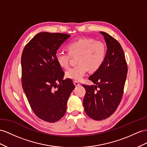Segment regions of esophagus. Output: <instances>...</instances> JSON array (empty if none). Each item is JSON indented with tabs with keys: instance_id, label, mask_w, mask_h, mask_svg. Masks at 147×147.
Listing matches in <instances>:
<instances>
[{
	"instance_id": "1",
	"label": "esophagus",
	"mask_w": 147,
	"mask_h": 147,
	"mask_svg": "<svg viewBox=\"0 0 147 147\" xmlns=\"http://www.w3.org/2000/svg\"><path fill=\"white\" fill-rule=\"evenodd\" d=\"M74 85L76 86H79L80 85V82H79L77 81H74Z\"/></svg>"
}]
</instances>
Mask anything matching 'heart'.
I'll list each match as a JSON object with an SVG mask.
<instances>
[{
    "label": "heart",
    "instance_id": "heart-1",
    "mask_svg": "<svg viewBox=\"0 0 147 147\" xmlns=\"http://www.w3.org/2000/svg\"><path fill=\"white\" fill-rule=\"evenodd\" d=\"M66 48L68 53L56 51L55 58L60 66L67 69L71 56H76L78 65L66 72L67 78L75 81L81 80L88 69L91 71L98 69L103 64L107 53L106 45L104 42L91 38H80L71 41Z\"/></svg>",
    "mask_w": 147,
    "mask_h": 147
}]
</instances>
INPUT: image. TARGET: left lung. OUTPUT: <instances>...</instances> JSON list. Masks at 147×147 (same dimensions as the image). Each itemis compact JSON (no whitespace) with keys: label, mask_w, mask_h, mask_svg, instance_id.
<instances>
[{"label":"left lung","mask_w":147,"mask_h":147,"mask_svg":"<svg viewBox=\"0 0 147 147\" xmlns=\"http://www.w3.org/2000/svg\"><path fill=\"white\" fill-rule=\"evenodd\" d=\"M107 44L106 58L89 80L95 85L82 84L86 89L84 111L89 117L101 120L110 117L122 100L128 71L124 51L117 40L100 32Z\"/></svg>","instance_id":"obj_1"}]
</instances>
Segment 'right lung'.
<instances>
[{
  "mask_svg": "<svg viewBox=\"0 0 147 147\" xmlns=\"http://www.w3.org/2000/svg\"><path fill=\"white\" fill-rule=\"evenodd\" d=\"M69 36L39 33L22 54V85L28 103L38 117L50 123L65 114L67 101L75 88L71 79L63 80L65 72L55 58V53Z\"/></svg>",
  "mask_w": 147,
  "mask_h": 147,
  "instance_id": "right-lung-1",
  "label": "right lung"
}]
</instances>
